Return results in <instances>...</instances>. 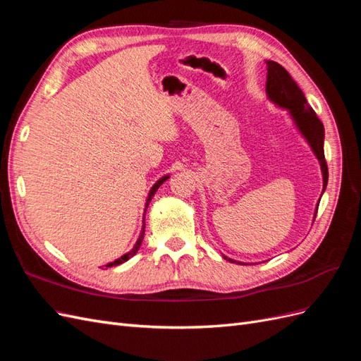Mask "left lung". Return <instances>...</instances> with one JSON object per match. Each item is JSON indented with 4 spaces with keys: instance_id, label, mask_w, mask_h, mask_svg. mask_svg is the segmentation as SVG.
<instances>
[{
    "instance_id": "left-lung-1",
    "label": "left lung",
    "mask_w": 361,
    "mask_h": 361,
    "mask_svg": "<svg viewBox=\"0 0 361 361\" xmlns=\"http://www.w3.org/2000/svg\"><path fill=\"white\" fill-rule=\"evenodd\" d=\"M267 96L268 99L277 105L279 108H283L290 114L292 122L295 128L298 129V133L302 135V138L307 141L314 157L318 158L321 171H322V180L324 188L322 192L326 188L329 183V169H326V162L324 157V125L321 120L313 111V108L307 104V99L302 93V90L298 87V84L292 80V76L288 73V71L280 66L279 63L267 60ZM321 200V199H319ZM318 206L316 204V212H318ZM314 212V216H316ZM228 262L233 264L245 265L244 262H238L231 257H226Z\"/></svg>"
}]
</instances>
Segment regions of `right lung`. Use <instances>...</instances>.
<instances>
[{"mask_svg": "<svg viewBox=\"0 0 361 361\" xmlns=\"http://www.w3.org/2000/svg\"><path fill=\"white\" fill-rule=\"evenodd\" d=\"M169 178H170V174H166V176H162L161 179H158V180H157V183L154 185V187L150 188V191H149V194H147V200H146V204H145V214H143V227H141L140 236H138V239H137L135 245L133 247V250L128 251V253H126V255H123L122 257L116 259L114 262H110V264H106V265H105V268H110V267H116V265H120V264H125L126 260H129L130 257H133V256H135V255H137V251L140 250V245H141V243H143V238H145V216H146V209H147V206H149V203H150L152 197H154L155 192L158 191V188H159L161 185H162L164 182H166Z\"/></svg>", "mask_w": 361, "mask_h": 361, "instance_id": "right-lung-1", "label": "right lung"}]
</instances>
